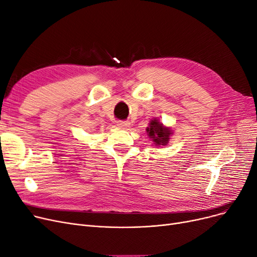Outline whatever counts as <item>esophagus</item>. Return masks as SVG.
Masks as SVG:
<instances>
[{"label":"esophagus","mask_w":257,"mask_h":257,"mask_svg":"<svg viewBox=\"0 0 257 257\" xmlns=\"http://www.w3.org/2000/svg\"><path fill=\"white\" fill-rule=\"evenodd\" d=\"M117 125L121 128H126L130 126V122L128 121H118Z\"/></svg>","instance_id":"1"}]
</instances>
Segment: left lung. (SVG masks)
I'll use <instances>...</instances> for the list:
<instances>
[{
	"label": "left lung",
	"mask_w": 257,
	"mask_h": 257,
	"mask_svg": "<svg viewBox=\"0 0 257 257\" xmlns=\"http://www.w3.org/2000/svg\"><path fill=\"white\" fill-rule=\"evenodd\" d=\"M148 135L153 139L156 146H166L169 142L171 131L168 127H164L158 120L154 119L151 121L150 126L147 128Z\"/></svg>",
	"instance_id": "1"
}]
</instances>
